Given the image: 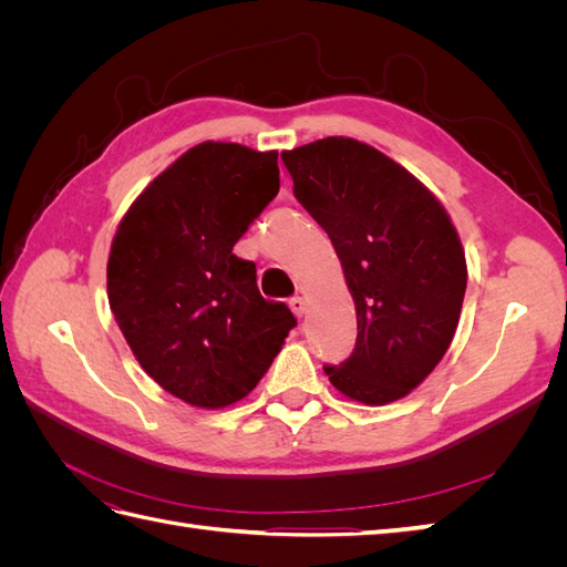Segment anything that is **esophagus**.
<instances>
[{"instance_id": "1", "label": "esophagus", "mask_w": 567, "mask_h": 567, "mask_svg": "<svg viewBox=\"0 0 567 567\" xmlns=\"http://www.w3.org/2000/svg\"><path fill=\"white\" fill-rule=\"evenodd\" d=\"M288 307H290V310H293V315H296V317H302V315L307 312L305 300H302V298H298V296L288 300Z\"/></svg>"}]
</instances>
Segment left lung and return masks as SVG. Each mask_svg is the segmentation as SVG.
I'll use <instances>...</instances> for the list:
<instances>
[{
	"instance_id": "left-lung-1",
	"label": "left lung",
	"mask_w": 567,
	"mask_h": 567,
	"mask_svg": "<svg viewBox=\"0 0 567 567\" xmlns=\"http://www.w3.org/2000/svg\"><path fill=\"white\" fill-rule=\"evenodd\" d=\"M293 194L329 234L357 310V342L323 367L350 400H402L447 352L466 293V255L442 203L369 144L346 136L284 151Z\"/></svg>"
}]
</instances>
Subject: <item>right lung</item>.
Wrapping results in <instances>:
<instances>
[{"instance_id": "right-lung-1", "label": "right lung", "mask_w": 567, "mask_h": 567, "mask_svg": "<svg viewBox=\"0 0 567 567\" xmlns=\"http://www.w3.org/2000/svg\"><path fill=\"white\" fill-rule=\"evenodd\" d=\"M279 153L203 142L140 194L111 244L109 302L136 362L200 409L229 406L260 383L298 323L257 290L234 255L279 194Z\"/></svg>"}]
</instances>
